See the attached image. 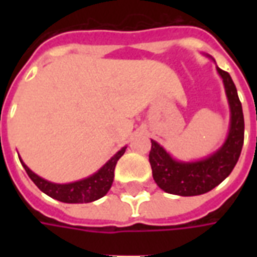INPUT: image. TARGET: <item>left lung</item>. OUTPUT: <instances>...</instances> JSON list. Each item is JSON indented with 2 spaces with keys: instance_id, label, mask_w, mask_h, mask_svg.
I'll return each instance as SVG.
<instances>
[{
  "instance_id": "obj_1",
  "label": "left lung",
  "mask_w": 257,
  "mask_h": 257,
  "mask_svg": "<svg viewBox=\"0 0 257 257\" xmlns=\"http://www.w3.org/2000/svg\"><path fill=\"white\" fill-rule=\"evenodd\" d=\"M217 73L223 78L231 110V126L226 143L206 160L184 164L172 160L161 146L151 140L149 161L153 169V178L157 186L167 193L183 197L208 193L231 173L241 156L245 128L242 106L230 74L219 67Z\"/></svg>"
}]
</instances>
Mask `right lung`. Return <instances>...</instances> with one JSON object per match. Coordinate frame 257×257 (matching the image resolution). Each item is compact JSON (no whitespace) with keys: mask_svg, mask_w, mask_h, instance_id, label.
<instances>
[{"mask_svg":"<svg viewBox=\"0 0 257 257\" xmlns=\"http://www.w3.org/2000/svg\"><path fill=\"white\" fill-rule=\"evenodd\" d=\"M125 149L126 147L118 151L104 167L100 168L90 178L68 184H55L47 182L40 176H37L34 172H31L23 162H22V165L25 167L29 178L34 182V184L41 190L42 193H45L58 201L67 202V204H84V202L86 204V202H92V201L104 197L107 191L110 190L112 180H114V169H115L118 160L123 156Z\"/></svg>","mask_w":257,"mask_h":257,"instance_id":"obj_1","label":"right lung"}]
</instances>
